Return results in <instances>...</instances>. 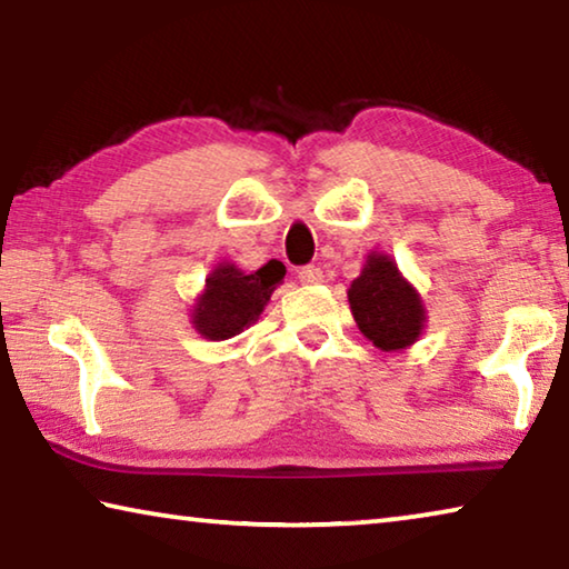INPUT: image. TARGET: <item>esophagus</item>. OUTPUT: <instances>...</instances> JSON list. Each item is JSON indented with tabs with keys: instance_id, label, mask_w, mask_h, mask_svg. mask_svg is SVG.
<instances>
[{
	"instance_id": "obj_1",
	"label": "esophagus",
	"mask_w": 569,
	"mask_h": 569,
	"mask_svg": "<svg viewBox=\"0 0 569 569\" xmlns=\"http://www.w3.org/2000/svg\"><path fill=\"white\" fill-rule=\"evenodd\" d=\"M298 281L306 283V286H316L323 281V271L319 266H303L301 271H298Z\"/></svg>"
}]
</instances>
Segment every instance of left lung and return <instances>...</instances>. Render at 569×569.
I'll list each match as a JSON object with an SVG mask.
<instances>
[{
    "label": "left lung",
    "instance_id": "8db88e82",
    "mask_svg": "<svg viewBox=\"0 0 569 569\" xmlns=\"http://www.w3.org/2000/svg\"><path fill=\"white\" fill-rule=\"evenodd\" d=\"M349 303L361 333L381 351H397L419 339L423 306L391 258L369 256L349 288Z\"/></svg>",
    "mask_w": 569,
    "mask_h": 569
}]
</instances>
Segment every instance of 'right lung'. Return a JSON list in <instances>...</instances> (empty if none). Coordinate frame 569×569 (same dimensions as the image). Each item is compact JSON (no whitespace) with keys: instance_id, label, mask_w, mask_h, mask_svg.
Here are the masks:
<instances>
[{"instance_id":"obj_1","label":"right lung","mask_w":569,"mask_h":569,"mask_svg":"<svg viewBox=\"0 0 569 569\" xmlns=\"http://www.w3.org/2000/svg\"><path fill=\"white\" fill-rule=\"evenodd\" d=\"M283 276L286 266L281 261H268L256 273H243L230 263L218 266L192 313L198 333L220 341L243 331L250 321L258 319Z\"/></svg>"}]
</instances>
